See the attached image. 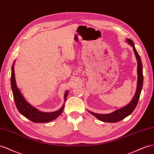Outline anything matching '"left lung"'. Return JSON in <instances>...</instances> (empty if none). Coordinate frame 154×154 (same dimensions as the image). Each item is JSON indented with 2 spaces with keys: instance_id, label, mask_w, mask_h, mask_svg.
<instances>
[{
  "instance_id": "left-lung-1",
  "label": "left lung",
  "mask_w": 154,
  "mask_h": 154,
  "mask_svg": "<svg viewBox=\"0 0 154 154\" xmlns=\"http://www.w3.org/2000/svg\"><path fill=\"white\" fill-rule=\"evenodd\" d=\"M127 42L129 45H131L133 48L134 53H135V57L137 60V74H138V81H137V86L136 93L134 96L133 100L130 103L125 107H122L120 109L116 110V111L113 112L110 114H106V115H101V114H96L92 112L89 111L90 113L93 115L94 116H96L98 120H101L105 122H110V123H114V122H119L122 120L124 119L125 117H127L129 115H131L132 112L134 111V109L137 107V105L139 101L140 92L143 88V64H142L141 59L139 56V53L135 49V44L130 39H128Z\"/></svg>"
}]
</instances>
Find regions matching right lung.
Instances as JSON below:
<instances>
[{"instance_id": "obj_1", "label": "right lung", "mask_w": 154, "mask_h": 154, "mask_svg": "<svg viewBox=\"0 0 154 154\" xmlns=\"http://www.w3.org/2000/svg\"><path fill=\"white\" fill-rule=\"evenodd\" d=\"M11 89H12L15 103L19 112L22 115L28 118L30 121L35 122V123H40V122L41 123H45V122L52 121L60 115L64 110V105H63L62 107L57 111L52 112H42L33 107L28 102H26L25 98L22 96L21 92L17 87L14 73V64H13V66L11 67ZM68 94V92H66L64 95V101L66 100Z\"/></svg>"}]
</instances>
